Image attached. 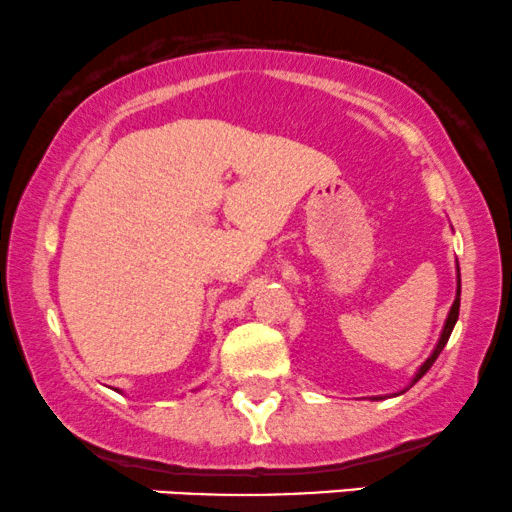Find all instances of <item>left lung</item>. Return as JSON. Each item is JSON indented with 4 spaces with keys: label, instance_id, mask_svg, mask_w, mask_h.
I'll return each mask as SVG.
<instances>
[{
    "label": "left lung",
    "instance_id": "left-lung-1",
    "mask_svg": "<svg viewBox=\"0 0 512 512\" xmlns=\"http://www.w3.org/2000/svg\"><path fill=\"white\" fill-rule=\"evenodd\" d=\"M460 272V269H458ZM458 315H460V274H458V295H455V300H453V307H451V312H448V319H446V326H443V331H441V338H439V343H436V348H434V353L427 357V362H424V365L420 367V372L415 374V379H412V384H417V381H420L424 374L429 372V367L434 365L436 362V357H439V353L443 350V346H446L448 343V338H451V331H453V326H455V322H458Z\"/></svg>",
    "mask_w": 512,
    "mask_h": 512
}]
</instances>
